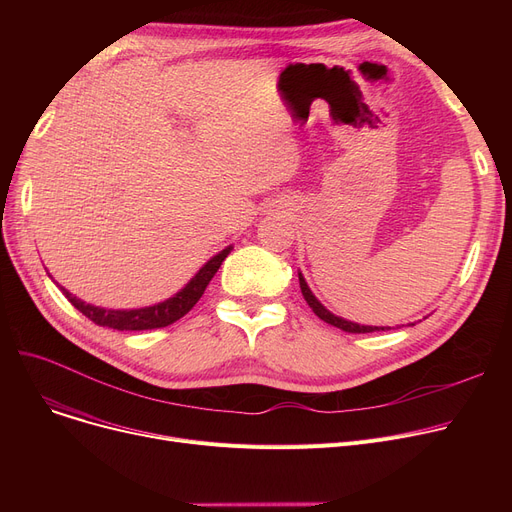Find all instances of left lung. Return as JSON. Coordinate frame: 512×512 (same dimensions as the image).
<instances>
[{
	"label": "left lung",
	"mask_w": 512,
	"mask_h": 512,
	"mask_svg": "<svg viewBox=\"0 0 512 512\" xmlns=\"http://www.w3.org/2000/svg\"><path fill=\"white\" fill-rule=\"evenodd\" d=\"M299 284H301L303 297H305L307 305L313 309V313H315L319 319H324L326 324L334 326V328H340V330H344V332H351V334H369V332H384V330H392V328H388V326H361V324H355V321L342 319V317L334 315L332 311H328L324 305H321V303L317 301V297H315V294L311 292V288L307 286V282H305V278H303V274H301V272H299ZM411 326H413V324H411Z\"/></svg>",
	"instance_id": "obj_1"
}]
</instances>
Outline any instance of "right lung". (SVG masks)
Returning <instances> with one entry per match:
<instances>
[{"mask_svg":"<svg viewBox=\"0 0 512 512\" xmlns=\"http://www.w3.org/2000/svg\"><path fill=\"white\" fill-rule=\"evenodd\" d=\"M230 251H232V247H226L218 255H213L201 267V270L191 280H188V284L174 294V297L161 301L157 305H151V307H141V309H103V307H95V305H89L85 301H80L78 297H74L72 292H68L64 286H60V288L66 294V299L80 313L87 315L91 321H95L97 326L114 328V330H120V332L166 328V326L174 324V321H178L180 317H184L188 311H191L197 305V301L203 297L207 284L211 282L215 272L220 270L222 261L230 255Z\"/></svg>","mask_w":512,"mask_h":512,"instance_id":"1","label":"right lung"}]
</instances>
